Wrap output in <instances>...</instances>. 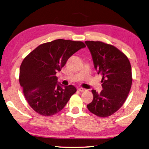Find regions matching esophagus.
<instances>
[{
	"mask_svg": "<svg viewBox=\"0 0 149 149\" xmlns=\"http://www.w3.org/2000/svg\"><path fill=\"white\" fill-rule=\"evenodd\" d=\"M78 91H79V92H84V91H85L86 90L85 88H78Z\"/></svg>",
	"mask_w": 149,
	"mask_h": 149,
	"instance_id": "34e87169",
	"label": "esophagus"
}]
</instances>
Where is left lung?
I'll list each match as a JSON object with an SVG mask.
<instances>
[{
	"instance_id": "8db88e82",
	"label": "left lung",
	"mask_w": 149,
	"mask_h": 149,
	"mask_svg": "<svg viewBox=\"0 0 149 149\" xmlns=\"http://www.w3.org/2000/svg\"><path fill=\"white\" fill-rule=\"evenodd\" d=\"M94 68L102 75L103 90H92L93 100L87 105L90 111L107 117L120 109L125 102L132 83V68L128 58L112 45L100 41H86Z\"/></svg>"
}]
</instances>
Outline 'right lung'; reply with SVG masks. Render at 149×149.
I'll return each instance as SVG.
<instances>
[{"label": "right lung", "instance_id": "obj_1", "mask_svg": "<svg viewBox=\"0 0 149 149\" xmlns=\"http://www.w3.org/2000/svg\"><path fill=\"white\" fill-rule=\"evenodd\" d=\"M83 42L58 39L38 46L24 58L19 83L26 100L42 116H52L63 109L77 89L57 83V72L70 56L85 47Z\"/></svg>", "mask_w": 149, "mask_h": 149}]
</instances>
